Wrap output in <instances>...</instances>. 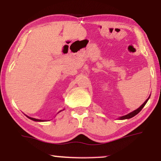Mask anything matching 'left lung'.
Masks as SVG:
<instances>
[{"mask_svg": "<svg viewBox=\"0 0 161 161\" xmlns=\"http://www.w3.org/2000/svg\"><path fill=\"white\" fill-rule=\"evenodd\" d=\"M150 97V96H149ZM149 97H148V99H147V100L145 101V102L143 103V104L141 105V106L138 108V109H136V110H135V111H133V112H131V113H130V114H127V115H125V116H121V117H119V119H130V118H132V117H133V116H135L136 114H138V113H139V112L142 111V108H143L144 107V105H146V103H147V101H148V100L149 99Z\"/></svg>", "mask_w": 161, "mask_h": 161, "instance_id": "obj_1", "label": "left lung"}]
</instances>
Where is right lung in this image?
<instances>
[{"mask_svg": "<svg viewBox=\"0 0 161 161\" xmlns=\"http://www.w3.org/2000/svg\"><path fill=\"white\" fill-rule=\"evenodd\" d=\"M27 116L28 118H29L30 119H31V120H33V121H35V122H44L43 120H41V119H35V118L30 117V116Z\"/></svg>", "mask_w": 161, "mask_h": 161, "instance_id": "1", "label": "right lung"}]
</instances>
